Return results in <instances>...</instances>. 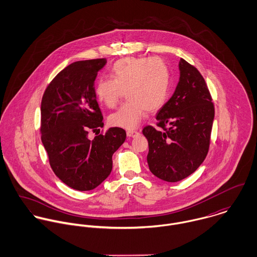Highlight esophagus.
<instances>
[{
    "label": "esophagus",
    "instance_id": "obj_1",
    "mask_svg": "<svg viewBox=\"0 0 257 257\" xmlns=\"http://www.w3.org/2000/svg\"><path fill=\"white\" fill-rule=\"evenodd\" d=\"M140 135V133L138 132V131H127L126 132V136L128 137V138H136V137H138Z\"/></svg>",
    "mask_w": 257,
    "mask_h": 257
}]
</instances>
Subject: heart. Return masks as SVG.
Returning <instances> with one entry per match:
<instances>
[{"instance_id":"obj_1","label":"heart","mask_w":257,"mask_h":257,"mask_svg":"<svg viewBox=\"0 0 257 257\" xmlns=\"http://www.w3.org/2000/svg\"><path fill=\"white\" fill-rule=\"evenodd\" d=\"M111 78H101L96 83L95 94L108 108L117 104L122 92L128 100L109 117L113 126L134 130L147 115V110L161 109L170 89V71L158 57H126L114 62Z\"/></svg>"}]
</instances>
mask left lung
<instances>
[{"label":"left lung","instance_id":"left-lung-1","mask_svg":"<svg viewBox=\"0 0 257 257\" xmlns=\"http://www.w3.org/2000/svg\"><path fill=\"white\" fill-rule=\"evenodd\" d=\"M179 71V82L172 97L156 114L157 125L162 130L151 125L143 130L148 142L149 170L167 182L182 180L203 163L215 117L214 104L203 76L182 58Z\"/></svg>","mask_w":257,"mask_h":257}]
</instances>
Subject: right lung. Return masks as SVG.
<instances>
[{
    "label": "right lung",
    "instance_id": "1",
    "mask_svg": "<svg viewBox=\"0 0 257 257\" xmlns=\"http://www.w3.org/2000/svg\"><path fill=\"white\" fill-rule=\"evenodd\" d=\"M106 63L102 58L68 65L41 100V142L50 166L63 183L78 191L93 190L108 178L112 154L126 138L124 130L110 127L93 141L88 139L89 130L104 125L95 80Z\"/></svg>",
    "mask_w": 257,
    "mask_h": 257
}]
</instances>
